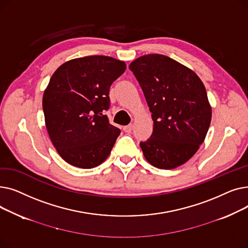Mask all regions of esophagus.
<instances>
[{
	"label": "esophagus",
	"instance_id": "esophagus-1",
	"mask_svg": "<svg viewBox=\"0 0 248 248\" xmlns=\"http://www.w3.org/2000/svg\"><path fill=\"white\" fill-rule=\"evenodd\" d=\"M124 132V133H131L133 131V124H128V125H125L123 127Z\"/></svg>",
	"mask_w": 248,
	"mask_h": 248
}]
</instances>
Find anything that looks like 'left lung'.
<instances>
[{"label": "left lung", "instance_id": "1", "mask_svg": "<svg viewBox=\"0 0 248 248\" xmlns=\"http://www.w3.org/2000/svg\"><path fill=\"white\" fill-rule=\"evenodd\" d=\"M146 97L153 134L140 146L155 168L171 170L186 163L204 141L211 123V108L196 73L174 59L141 56L129 65Z\"/></svg>", "mask_w": 248, "mask_h": 248}]
</instances>
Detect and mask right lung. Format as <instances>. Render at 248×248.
<instances>
[{
    "instance_id": "right-lung-1",
    "label": "right lung",
    "mask_w": 248,
    "mask_h": 248,
    "mask_svg": "<svg viewBox=\"0 0 248 248\" xmlns=\"http://www.w3.org/2000/svg\"><path fill=\"white\" fill-rule=\"evenodd\" d=\"M124 61L93 55L62 64L43 95L45 124L61 158L82 169L106 161L121 129L109 124V87L125 70Z\"/></svg>"
}]
</instances>
